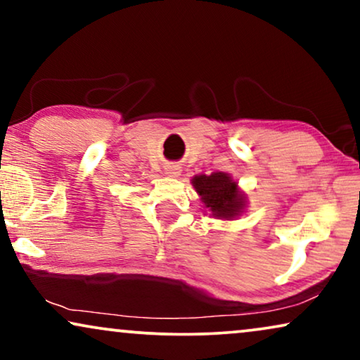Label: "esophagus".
<instances>
[{
  "label": "esophagus",
  "mask_w": 360,
  "mask_h": 360,
  "mask_svg": "<svg viewBox=\"0 0 360 360\" xmlns=\"http://www.w3.org/2000/svg\"><path fill=\"white\" fill-rule=\"evenodd\" d=\"M181 174V169L179 165H167L165 167V175L167 176H179Z\"/></svg>",
  "instance_id": "esophagus-1"
}]
</instances>
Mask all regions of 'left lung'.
Masks as SVG:
<instances>
[{
	"label": "left lung",
	"instance_id": "left-lung-1",
	"mask_svg": "<svg viewBox=\"0 0 360 360\" xmlns=\"http://www.w3.org/2000/svg\"><path fill=\"white\" fill-rule=\"evenodd\" d=\"M191 185L198 193L201 203L210 211V216L216 219L231 221L239 218L248 208V195L226 172L195 175L191 179Z\"/></svg>",
	"mask_w": 360,
	"mask_h": 360
}]
</instances>
